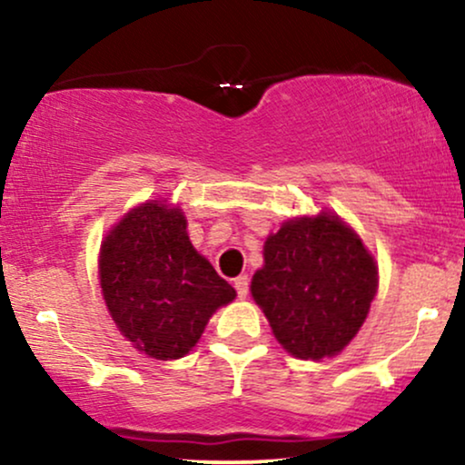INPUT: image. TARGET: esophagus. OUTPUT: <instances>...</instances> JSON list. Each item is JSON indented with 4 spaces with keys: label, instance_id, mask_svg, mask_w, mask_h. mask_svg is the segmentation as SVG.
Returning a JSON list of instances; mask_svg holds the SVG:
<instances>
[{
    "label": "esophagus",
    "instance_id": "34e87169",
    "mask_svg": "<svg viewBox=\"0 0 465 465\" xmlns=\"http://www.w3.org/2000/svg\"><path fill=\"white\" fill-rule=\"evenodd\" d=\"M233 286H236V292H238L240 300L249 295V277L247 275H238L236 280H233Z\"/></svg>",
    "mask_w": 465,
    "mask_h": 465
}]
</instances>
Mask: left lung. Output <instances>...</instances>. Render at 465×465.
Instances as JSON below:
<instances>
[{
	"instance_id": "obj_1",
	"label": "left lung",
	"mask_w": 465,
	"mask_h": 465,
	"mask_svg": "<svg viewBox=\"0 0 465 465\" xmlns=\"http://www.w3.org/2000/svg\"><path fill=\"white\" fill-rule=\"evenodd\" d=\"M378 269L339 216L295 218L266 238L264 266L251 280L275 339L297 359L339 354L376 295Z\"/></svg>"
}]
</instances>
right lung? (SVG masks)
Here are the masks:
<instances>
[{"instance_id": "add662e5", "label": "right lung", "mask_w": 465, "mask_h": 465, "mask_svg": "<svg viewBox=\"0 0 465 465\" xmlns=\"http://www.w3.org/2000/svg\"><path fill=\"white\" fill-rule=\"evenodd\" d=\"M183 212L143 203L111 229L100 249V286L120 332L151 359L194 348L232 284L192 247Z\"/></svg>"}]
</instances>
